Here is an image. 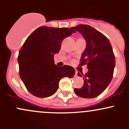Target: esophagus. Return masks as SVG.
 <instances>
[{"label":"esophagus","instance_id":"34e87169","mask_svg":"<svg viewBox=\"0 0 129 129\" xmlns=\"http://www.w3.org/2000/svg\"><path fill=\"white\" fill-rule=\"evenodd\" d=\"M77 73H78L77 71H75V76H77Z\"/></svg>","mask_w":129,"mask_h":129}]
</instances>
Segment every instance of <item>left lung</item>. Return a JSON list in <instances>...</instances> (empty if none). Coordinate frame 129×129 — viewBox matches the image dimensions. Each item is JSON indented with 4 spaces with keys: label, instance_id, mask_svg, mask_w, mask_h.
<instances>
[{
    "label": "left lung",
    "instance_id": "left-lung-1",
    "mask_svg": "<svg viewBox=\"0 0 129 129\" xmlns=\"http://www.w3.org/2000/svg\"><path fill=\"white\" fill-rule=\"evenodd\" d=\"M86 40V48L80 58V66L87 65L81 89H74L78 96L86 99L97 97L105 90L113 77L115 60L110 41L101 32L87 25L72 27ZM78 76L82 77L79 72Z\"/></svg>",
    "mask_w": 129,
    "mask_h": 129
}]
</instances>
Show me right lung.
<instances>
[{
    "label": "right lung",
    "mask_w": 129,
    "mask_h": 129,
    "mask_svg": "<svg viewBox=\"0 0 129 129\" xmlns=\"http://www.w3.org/2000/svg\"><path fill=\"white\" fill-rule=\"evenodd\" d=\"M75 32L72 28L42 26L26 39L18 55L19 75L27 90L45 98L57 92L62 78H72L75 69L69 66L54 64V54L59 52L63 39Z\"/></svg>",
    "instance_id": "1"
}]
</instances>
